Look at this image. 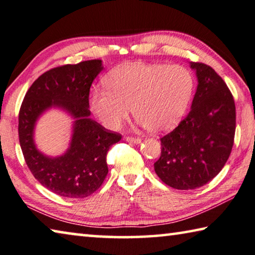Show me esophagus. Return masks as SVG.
<instances>
[{"label": "esophagus", "mask_w": 255, "mask_h": 255, "mask_svg": "<svg viewBox=\"0 0 255 255\" xmlns=\"http://www.w3.org/2000/svg\"><path fill=\"white\" fill-rule=\"evenodd\" d=\"M125 140L126 142H129V143H134V144H139L140 142H142V139L140 138H136V137H125Z\"/></svg>", "instance_id": "obj_1"}]
</instances>
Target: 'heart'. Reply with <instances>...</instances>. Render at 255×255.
I'll return each instance as SVG.
<instances>
[{
	"label": "heart",
	"mask_w": 255,
	"mask_h": 255,
	"mask_svg": "<svg viewBox=\"0 0 255 255\" xmlns=\"http://www.w3.org/2000/svg\"><path fill=\"white\" fill-rule=\"evenodd\" d=\"M108 88L93 91L90 106L108 129H117L131 111L138 124L154 134L175 128L191 101L194 79L179 64L131 62L106 77Z\"/></svg>",
	"instance_id": "heart-1"
}]
</instances>
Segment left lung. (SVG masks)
Segmentation results:
<instances>
[{"label": "left lung", "mask_w": 255, "mask_h": 255, "mask_svg": "<svg viewBox=\"0 0 255 255\" xmlns=\"http://www.w3.org/2000/svg\"><path fill=\"white\" fill-rule=\"evenodd\" d=\"M197 88L191 111L161 138L154 170L165 185L195 189L221 171L232 152L236 128L233 95L221 77L204 63L189 62Z\"/></svg>", "instance_id": "left-lung-1"}]
</instances>
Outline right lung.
I'll list each match as a JSON object with an SVG mask.
<instances>
[{"label": "right lung", "instance_id": "add662e5", "mask_svg": "<svg viewBox=\"0 0 255 255\" xmlns=\"http://www.w3.org/2000/svg\"><path fill=\"white\" fill-rule=\"evenodd\" d=\"M102 70L101 60L48 70L33 83L20 108L19 142L28 168L44 187L60 196L82 199L98 191L109 171V148L121 139L90 117V88ZM51 108L74 120L70 146L58 157L44 155L33 139L35 124Z\"/></svg>", "mask_w": 255, "mask_h": 255}]
</instances>
